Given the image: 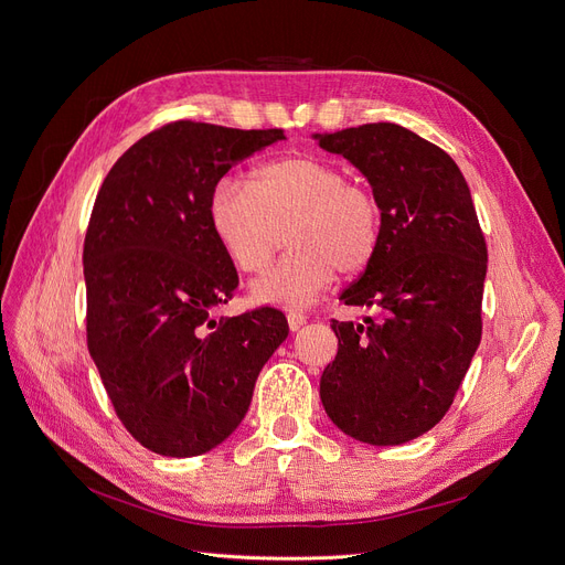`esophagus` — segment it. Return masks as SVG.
Listing matches in <instances>:
<instances>
[{"label": "esophagus", "instance_id": "esophagus-1", "mask_svg": "<svg viewBox=\"0 0 565 565\" xmlns=\"http://www.w3.org/2000/svg\"><path fill=\"white\" fill-rule=\"evenodd\" d=\"M306 315L303 312H299V310H289L287 312V324H289V329L291 331H299L303 324H306Z\"/></svg>", "mask_w": 565, "mask_h": 565}]
</instances>
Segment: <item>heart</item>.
<instances>
[{
    "label": "heart",
    "instance_id": "b5f03b06",
    "mask_svg": "<svg viewBox=\"0 0 565 565\" xmlns=\"http://www.w3.org/2000/svg\"><path fill=\"white\" fill-rule=\"evenodd\" d=\"M206 216L221 248L244 274L266 271L287 232L291 250L253 285L259 301L287 308L315 303L338 271H363L382 241L380 198L315 153L268 160L250 172L248 183L223 177L211 188Z\"/></svg>",
    "mask_w": 565,
    "mask_h": 565
}]
</instances>
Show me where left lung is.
Returning <instances> with one entry per match:
<instances>
[{"label": "left lung", "mask_w": 565, "mask_h": 565, "mask_svg": "<svg viewBox=\"0 0 565 565\" xmlns=\"http://www.w3.org/2000/svg\"><path fill=\"white\" fill-rule=\"evenodd\" d=\"M319 147L342 153L382 204V241L340 299L372 308L363 324L333 319L335 361L319 382L344 435L397 446L450 409L482 333L488 246L469 185L437 145L397 124H363Z\"/></svg>", "instance_id": "left-lung-1"}]
</instances>
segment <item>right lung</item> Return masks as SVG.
<instances>
[{
	"label": "right lung",
	"instance_id": "add662e5",
	"mask_svg": "<svg viewBox=\"0 0 565 565\" xmlns=\"http://www.w3.org/2000/svg\"><path fill=\"white\" fill-rule=\"evenodd\" d=\"M282 128L170 121L132 145L98 188L85 234L87 347L124 427L193 458L244 420L257 374L287 338L278 308L216 321L238 274L213 236L211 188Z\"/></svg>",
	"mask_w": 565,
	"mask_h": 565
}]
</instances>
